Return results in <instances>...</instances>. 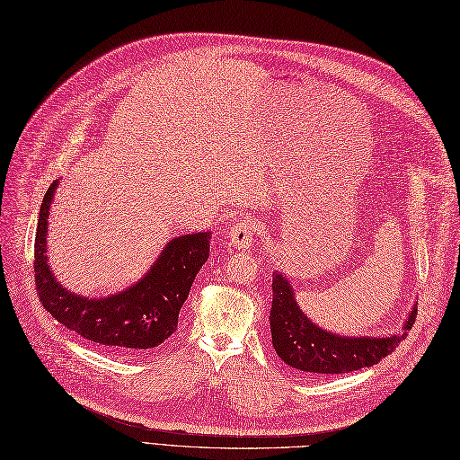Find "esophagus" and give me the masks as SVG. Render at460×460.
<instances>
[{
    "label": "esophagus",
    "instance_id": "1",
    "mask_svg": "<svg viewBox=\"0 0 460 460\" xmlns=\"http://www.w3.org/2000/svg\"><path fill=\"white\" fill-rule=\"evenodd\" d=\"M256 234V226L252 218H242V221H237L230 232H228V239L232 247L235 249H249L252 243V237Z\"/></svg>",
    "mask_w": 460,
    "mask_h": 460
}]
</instances>
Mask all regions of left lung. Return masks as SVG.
Listing matches in <instances>:
<instances>
[{
  "label": "left lung",
  "mask_w": 460,
  "mask_h": 460,
  "mask_svg": "<svg viewBox=\"0 0 460 460\" xmlns=\"http://www.w3.org/2000/svg\"><path fill=\"white\" fill-rule=\"evenodd\" d=\"M415 316L418 309L413 307L404 323V332L391 337H341L327 333L299 311L288 280L280 273L273 275L271 342L277 356L301 373L344 375L376 365L406 339Z\"/></svg>",
  "instance_id": "obj_1"
}]
</instances>
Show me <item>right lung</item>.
<instances>
[{
	"instance_id": "add662e5",
	"label": "right lung",
	"mask_w": 460,
	"mask_h": 460,
	"mask_svg": "<svg viewBox=\"0 0 460 460\" xmlns=\"http://www.w3.org/2000/svg\"><path fill=\"white\" fill-rule=\"evenodd\" d=\"M58 181L42 199L35 232V288L45 307L59 323L106 349L146 352L178 330V318L189 297L196 273L209 256V232L172 239L147 275L128 290L87 299L65 290L47 261L49 211Z\"/></svg>"
}]
</instances>
